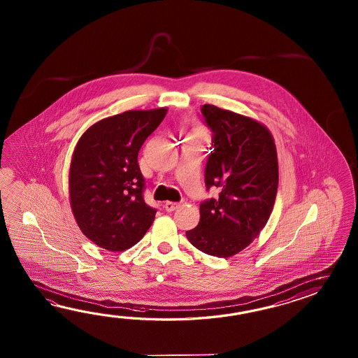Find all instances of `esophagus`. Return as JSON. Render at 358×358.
Segmentation results:
<instances>
[{
	"label": "esophagus",
	"instance_id": "34e87169",
	"mask_svg": "<svg viewBox=\"0 0 358 358\" xmlns=\"http://www.w3.org/2000/svg\"><path fill=\"white\" fill-rule=\"evenodd\" d=\"M164 207L168 213H171V211H176V208L179 207V203L178 202H165Z\"/></svg>",
	"mask_w": 358,
	"mask_h": 358
}]
</instances>
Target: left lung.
<instances>
[{
    "mask_svg": "<svg viewBox=\"0 0 358 358\" xmlns=\"http://www.w3.org/2000/svg\"><path fill=\"white\" fill-rule=\"evenodd\" d=\"M201 114L213 131L206 190L219 193L201 202L199 222L185 236L203 253L230 257L259 236L273 211L279 182L276 148L270 131L250 117L213 105H203Z\"/></svg>",
    "mask_w": 358,
    "mask_h": 358,
    "instance_id": "8db88e82",
    "label": "left lung"
}]
</instances>
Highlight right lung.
Masks as SVG:
<instances>
[{"mask_svg":"<svg viewBox=\"0 0 358 358\" xmlns=\"http://www.w3.org/2000/svg\"><path fill=\"white\" fill-rule=\"evenodd\" d=\"M166 108L127 111L92 125L79 139L69 174L71 208L84 236L108 251L138 243L156 208L143 198L138 152Z\"/></svg>","mask_w":358,"mask_h":358,"instance_id":"right-lung-1","label":"right lung"}]
</instances>
